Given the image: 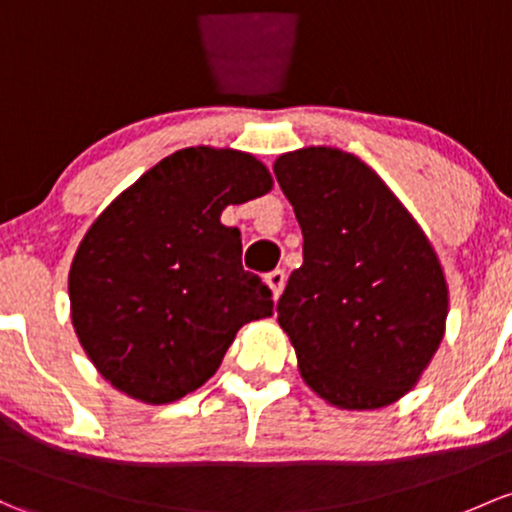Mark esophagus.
<instances>
[{"label": "esophagus", "mask_w": 512, "mask_h": 512, "mask_svg": "<svg viewBox=\"0 0 512 512\" xmlns=\"http://www.w3.org/2000/svg\"><path fill=\"white\" fill-rule=\"evenodd\" d=\"M265 282H267V287H270L272 299H279V294H282V289H284V282H287V274H284V270H274L267 274Z\"/></svg>", "instance_id": "obj_1"}]
</instances>
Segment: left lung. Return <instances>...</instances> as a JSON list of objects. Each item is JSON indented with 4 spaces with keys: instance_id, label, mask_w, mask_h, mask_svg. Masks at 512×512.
I'll list each match as a JSON object with an SVG mask.
<instances>
[{
    "instance_id": "obj_1",
    "label": "left lung",
    "mask_w": 512,
    "mask_h": 512,
    "mask_svg": "<svg viewBox=\"0 0 512 512\" xmlns=\"http://www.w3.org/2000/svg\"><path fill=\"white\" fill-rule=\"evenodd\" d=\"M304 235L277 321L301 380L338 410L405 397L446 331L449 287L424 230L365 161L304 147L274 161Z\"/></svg>"
}]
</instances>
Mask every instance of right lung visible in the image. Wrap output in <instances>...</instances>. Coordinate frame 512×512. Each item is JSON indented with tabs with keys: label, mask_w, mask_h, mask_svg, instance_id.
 <instances>
[{
	"label": "right lung",
	"mask_w": 512,
	"mask_h": 512,
	"mask_svg": "<svg viewBox=\"0 0 512 512\" xmlns=\"http://www.w3.org/2000/svg\"><path fill=\"white\" fill-rule=\"evenodd\" d=\"M272 186L252 154L186 147L93 220L68 272L71 321L115 390L181 400L213 378L242 326L272 316V292L242 270L240 230L220 223Z\"/></svg>",
	"instance_id": "add662e5"
}]
</instances>
